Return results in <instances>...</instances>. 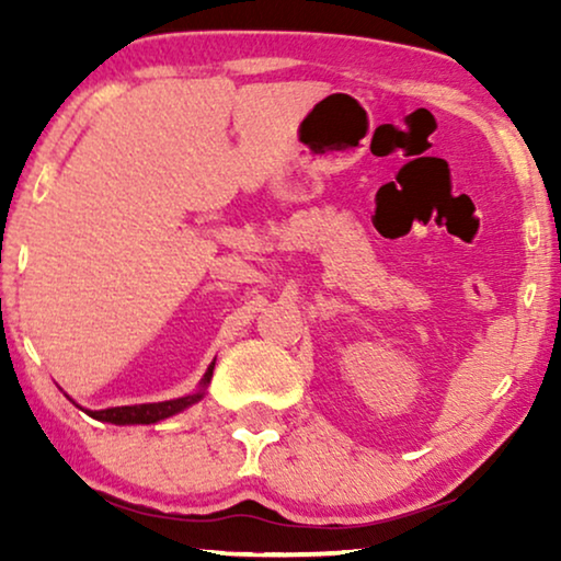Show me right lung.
Returning <instances> with one entry per match:
<instances>
[{"instance_id": "add662e5", "label": "right lung", "mask_w": 561, "mask_h": 561, "mask_svg": "<svg viewBox=\"0 0 561 561\" xmlns=\"http://www.w3.org/2000/svg\"><path fill=\"white\" fill-rule=\"evenodd\" d=\"M211 373H214V365L209 367V370H206L204 380H202V388L211 380ZM202 396H204V390H198V393H194V396L175 398V401L142 403V405H117V409L89 411V416H94L99 421H110V424H119V426H125V424H156V421L173 416V413L188 409L191 403L202 401Z\"/></svg>"}]
</instances>
